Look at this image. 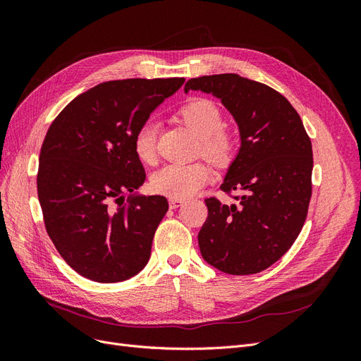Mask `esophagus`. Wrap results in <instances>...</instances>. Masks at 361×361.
<instances>
[{
	"mask_svg": "<svg viewBox=\"0 0 361 361\" xmlns=\"http://www.w3.org/2000/svg\"><path fill=\"white\" fill-rule=\"evenodd\" d=\"M185 203L183 199H176V197H170L169 199V204H170V209H176V207L182 206Z\"/></svg>",
	"mask_w": 361,
	"mask_h": 361,
	"instance_id": "obj_1",
	"label": "esophagus"
}]
</instances>
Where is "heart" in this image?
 <instances>
[{"instance_id":"heart-1","label":"heart","mask_w":361,"mask_h":361,"mask_svg":"<svg viewBox=\"0 0 361 361\" xmlns=\"http://www.w3.org/2000/svg\"><path fill=\"white\" fill-rule=\"evenodd\" d=\"M179 117L200 138L203 154L216 164H226L235 154V138L223 129V116L215 102L206 97H194L180 106ZM158 122L149 118L141 123L134 135V149L138 159L154 164L157 159ZM211 169L199 161L191 164H169L152 178V190L169 197L187 199L197 192L211 179Z\"/></svg>"}]
</instances>
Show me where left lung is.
<instances>
[{
    "instance_id": "left-lung-1",
    "label": "left lung",
    "mask_w": 361,
    "mask_h": 361,
    "mask_svg": "<svg viewBox=\"0 0 361 361\" xmlns=\"http://www.w3.org/2000/svg\"><path fill=\"white\" fill-rule=\"evenodd\" d=\"M215 96L238 125L239 141L221 190L238 203L206 199L202 257L232 276L256 274L277 262L300 235L312 195L313 154L298 113L285 96L238 73L192 78L183 92Z\"/></svg>"
}]
</instances>
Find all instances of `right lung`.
Returning a JSON list of instances; mask_svg holds the SVG:
<instances>
[{
	"label": "right lung",
	"instance_id": "1",
	"mask_svg": "<svg viewBox=\"0 0 361 361\" xmlns=\"http://www.w3.org/2000/svg\"><path fill=\"white\" fill-rule=\"evenodd\" d=\"M183 81L97 84L76 96L49 126L39 157V203L51 241L80 276L116 283L147 265L169 203L164 195L137 191L146 173L134 135ZM126 190L131 194L125 202Z\"/></svg>",
	"mask_w": 361,
	"mask_h": 361
}]
</instances>
